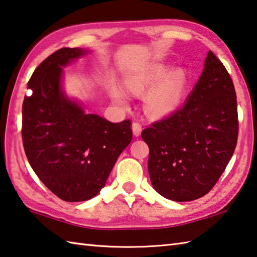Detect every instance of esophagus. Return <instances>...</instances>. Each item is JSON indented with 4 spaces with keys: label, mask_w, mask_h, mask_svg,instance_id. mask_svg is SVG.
Segmentation results:
<instances>
[{
    "label": "esophagus",
    "mask_w": 257,
    "mask_h": 257,
    "mask_svg": "<svg viewBox=\"0 0 257 257\" xmlns=\"http://www.w3.org/2000/svg\"><path fill=\"white\" fill-rule=\"evenodd\" d=\"M132 130H133L134 137H140V135H141L142 126H141V124H140V123L134 122V123L132 124Z\"/></svg>",
    "instance_id": "obj_1"
}]
</instances>
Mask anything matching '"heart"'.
Wrapping results in <instances>:
<instances>
[{
    "instance_id": "b5f03b06",
    "label": "heart",
    "mask_w": 257,
    "mask_h": 257,
    "mask_svg": "<svg viewBox=\"0 0 257 257\" xmlns=\"http://www.w3.org/2000/svg\"><path fill=\"white\" fill-rule=\"evenodd\" d=\"M168 62H149L134 67L124 77V86L130 93L144 96V110L151 117H164L176 110L185 97L189 76L188 71L178 67L172 71ZM108 91L115 103L127 105L126 91L110 84Z\"/></svg>"
}]
</instances>
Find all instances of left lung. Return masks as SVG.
I'll return each mask as SVG.
<instances>
[{
	"instance_id": "obj_1",
	"label": "left lung",
	"mask_w": 257,
	"mask_h": 257,
	"mask_svg": "<svg viewBox=\"0 0 257 257\" xmlns=\"http://www.w3.org/2000/svg\"><path fill=\"white\" fill-rule=\"evenodd\" d=\"M141 137L150 150V179L160 195L190 201L211 190L238 137L233 80L212 51L182 107L145 128Z\"/></svg>"
}]
</instances>
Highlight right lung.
<instances>
[{
    "label": "right lung",
    "mask_w": 257,
    "mask_h": 257,
    "mask_svg": "<svg viewBox=\"0 0 257 257\" xmlns=\"http://www.w3.org/2000/svg\"><path fill=\"white\" fill-rule=\"evenodd\" d=\"M88 50L62 48L33 71L22 105V141L33 171L51 192L69 202L95 197L116 160L132 141L130 119L110 123L68 98L62 68Z\"/></svg>",
    "instance_id": "obj_1"
}]
</instances>
